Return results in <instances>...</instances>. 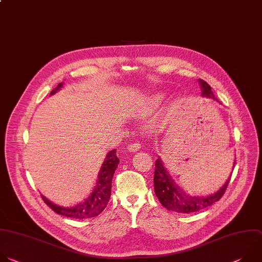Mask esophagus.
I'll use <instances>...</instances> for the list:
<instances>
[{"mask_svg": "<svg viewBox=\"0 0 262 262\" xmlns=\"http://www.w3.org/2000/svg\"><path fill=\"white\" fill-rule=\"evenodd\" d=\"M141 148V143L139 142V141H135V142H133V143H131V144H129V146H128V149H129V151H137V150H139Z\"/></svg>", "mask_w": 262, "mask_h": 262, "instance_id": "34e87169", "label": "esophagus"}]
</instances>
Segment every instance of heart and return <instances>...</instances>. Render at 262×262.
I'll return each instance as SVG.
<instances>
[{"instance_id": "1", "label": "heart", "mask_w": 262, "mask_h": 262, "mask_svg": "<svg viewBox=\"0 0 262 262\" xmlns=\"http://www.w3.org/2000/svg\"><path fill=\"white\" fill-rule=\"evenodd\" d=\"M164 100V96L163 94H157L155 97H154V100H152V105L154 106H157L159 105V104Z\"/></svg>"}]
</instances>
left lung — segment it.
I'll list each match as a JSON object with an SVG mask.
<instances>
[{
    "instance_id": "8db88e82",
    "label": "left lung",
    "mask_w": 262,
    "mask_h": 262,
    "mask_svg": "<svg viewBox=\"0 0 262 262\" xmlns=\"http://www.w3.org/2000/svg\"><path fill=\"white\" fill-rule=\"evenodd\" d=\"M199 84L202 90V96L213 98L217 100L212 92V88L208 85L202 79H199ZM235 164V162L233 163ZM234 168V165H233ZM232 174V172H231ZM230 178L223 185V187L217 191L216 193L208 196H190L186 194L182 189H180L166 168L163 165V162L160 158H158L155 162V174H154V188L155 194L158 197L159 201L167 210L173 211L181 214H190L199 212L204 208L211 206L215 202L221 199L224 195L227 186L230 182Z\"/></svg>"
}]
</instances>
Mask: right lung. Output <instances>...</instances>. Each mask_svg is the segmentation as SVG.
<instances>
[{"mask_svg": "<svg viewBox=\"0 0 262 262\" xmlns=\"http://www.w3.org/2000/svg\"><path fill=\"white\" fill-rule=\"evenodd\" d=\"M62 85H63L62 82L59 83L57 88H55L50 92V95L56 94L59 90H61ZM119 161L120 160L117 157L116 148L107 152L106 158L104 160L101 166V169L99 171L97 186L95 187L94 191L86 199H84L82 202L74 206H70V207L59 206L49 201L43 195H41V197L51 210L59 215L72 218V219L94 218L104 211V208L106 207L110 201V198L112 195L113 177L118 167Z\"/></svg>", "mask_w": 262, "mask_h": 262, "instance_id": "1", "label": "right lung"}]
</instances>
